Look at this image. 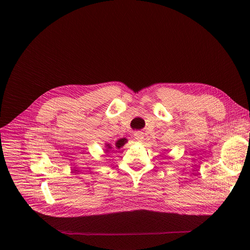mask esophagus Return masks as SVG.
<instances>
[{"mask_svg": "<svg viewBox=\"0 0 250 250\" xmlns=\"http://www.w3.org/2000/svg\"><path fill=\"white\" fill-rule=\"evenodd\" d=\"M133 137H134L137 141H142V139H144L145 135H144V132H141V131H136V132H134Z\"/></svg>", "mask_w": 250, "mask_h": 250, "instance_id": "esophagus-1", "label": "esophagus"}]
</instances>
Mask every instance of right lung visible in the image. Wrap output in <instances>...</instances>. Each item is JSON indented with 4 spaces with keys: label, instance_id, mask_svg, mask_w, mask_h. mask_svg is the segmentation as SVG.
<instances>
[{
    "label": "right lung",
    "instance_id": "add662e5",
    "mask_svg": "<svg viewBox=\"0 0 250 250\" xmlns=\"http://www.w3.org/2000/svg\"><path fill=\"white\" fill-rule=\"evenodd\" d=\"M125 139H120V140H118L117 142H116V147L117 148H121L125 144ZM106 146H108V148L110 149V148H112V146H110V145H106ZM106 150H108V149H106Z\"/></svg>",
    "mask_w": 250,
    "mask_h": 250
}]
</instances>
